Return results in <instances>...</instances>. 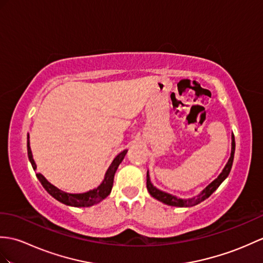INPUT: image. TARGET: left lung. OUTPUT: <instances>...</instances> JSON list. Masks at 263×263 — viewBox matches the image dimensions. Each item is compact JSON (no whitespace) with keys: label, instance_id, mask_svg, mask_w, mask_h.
I'll return each instance as SVG.
<instances>
[{"label":"left lung","instance_id":"left-lung-1","mask_svg":"<svg viewBox=\"0 0 263 263\" xmlns=\"http://www.w3.org/2000/svg\"><path fill=\"white\" fill-rule=\"evenodd\" d=\"M234 152H235V139H234V134H232V150H231V157L230 159L227 163V166L224 167L223 172L221 173L217 178L212 181L211 184L207 186L203 192H201L198 196H195L193 198H189V199H182V198H178L174 196V195H170L167 194L164 192L159 191V189H157L154 185L151 184L150 178H149V174H146V188H148V192L150 193V195L152 197H155L156 199L162 201V203L170 205V206H177V207H188V206H194V205H197L200 201L205 200L206 198H209L211 195L214 193L216 189L218 188V186L222 184L224 181V179L227 178L229 176L230 172H231V168H232V164H233V159H234Z\"/></svg>","mask_w":263,"mask_h":263}]
</instances>
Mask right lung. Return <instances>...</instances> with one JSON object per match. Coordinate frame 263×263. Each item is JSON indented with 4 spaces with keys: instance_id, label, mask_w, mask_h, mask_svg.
<instances>
[{
    "instance_id": "add662e5",
    "label": "right lung",
    "mask_w": 263,
    "mask_h": 263,
    "mask_svg": "<svg viewBox=\"0 0 263 263\" xmlns=\"http://www.w3.org/2000/svg\"><path fill=\"white\" fill-rule=\"evenodd\" d=\"M27 146H28L29 160L32 164V168L35 169L36 166L34 163L33 158H32L31 149H30L29 136H28ZM125 155H126V150L122 151L119 156H117V158L113 160L111 166H109V168L107 169V172L105 174V178H104L103 182L99 187L93 189V191H89V192L84 193V194H68V193L60 191V189H58L57 187L51 185L50 182H49L41 174H36V178L39 179L41 185L44 186L46 191L50 194L53 198L59 200L60 203L69 205V206H75V207H89L91 205L99 203V201H101L105 197H107L109 193H111L112 187H113V181H114V175H115V173H117L119 164L122 162V160L124 159Z\"/></svg>"
}]
</instances>
